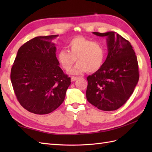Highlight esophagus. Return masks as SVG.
<instances>
[{"label":"esophagus","mask_w":152,"mask_h":152,"mask_svg":"<svg viewBox=\"0 0 152 152\" xmlns=\"http://www.w3.org/2000/svg\"><path fill=\"white\" fill-rule=\"evenodd\" d=\"M77 79H78V77H76V76H72V78H71V80H72V82L76 81Z\"/></svg>","instance_id":"esophagus-1"}]
</instances>
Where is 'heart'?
<instances>
[{"label": "heart", "mask_w": 152, "mask_h": 152, "mask_svg": "<svg viewBox=\"0 0 152 152\" xmlns=\"http://www.w3.org/2000/svg\"><path fill=\"white\" fill-rule=\"evenodd\" d=\"M67 50H61L57 53V60L64 70H69L76 59L78 62L70 71L71 74L79 75L88 71L93 73L98 71L104 64L106 50L98 42L83 37L71 39L66 45Z\"/></svg>", "instance_id": "b5f03b06"}]
</instances>
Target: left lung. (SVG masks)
Segmentation results:
<instances>
[{"label":"left lung","mask_w":152,"mask_h":152,"mask_svg":"<svg viewBox=\"0 0 152 152\" xmlns=\"http://www.w3.org/2000/svg\"><path fill=\"white\" fill-rule=\"evenodd\" d=\"M93 33L106 37L108 56L101 69L87 77L86 98L101 110H115L129 99L138 82L137 58L129 42L115 32Z\"/></svg>","instance_id":"1"}]
</instances>
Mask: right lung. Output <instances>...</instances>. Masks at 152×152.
<instances>
[{"instance_id":"add662e5","label":"right lung","mask_w":152,"mask_h":152,"mask_svg":"<svg viewBox=\"0 0 152 152\" xmlns=\"http://www.w3.org/2000/svg\"><path fill=\"white\" fill-rule=\"evenodd\" d=\"M58 35L37 37L18 50L10 78L21 105L36 114L52 112L63 102L70 78L59 67L53 40Z\"/></svg>"}]
</instances>
